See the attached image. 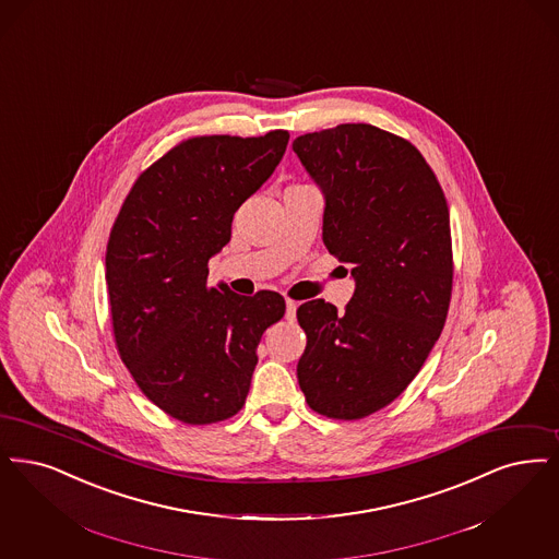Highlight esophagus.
Returning <instances> with one entry per match:
<instances>
[{
  "mask_svg": "<svg viewBox=\"0 0 559 559\" xmlns=\"http://www.w3.org/2000/svg\"><path fill=\"white\" fill-rule=\"evenodd\" d=\"M295 312H297V304H295L293 299H287V312H285V318L293 322V320H295Z\"/></svg>",
  "mask_w": 559,
  "mask_h": 559,
  "instance_id": "34e87169",
  "label": "esophagus"
}]
</instances>
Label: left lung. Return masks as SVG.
<instances>
[{
    "mask_svg": "<svg viewBox=\"0 0 559 559\" xmlns=\"http://www.w3.org/2000/svg\"><path fill=\"white\" fill-rule=\"evenodd\" d=\"M293 152L326 198L322 241L356 278L345 312L324 299L297 308L308 336L297 380L313 412L359 420L402 395L445 326V193L407 139L372 124L301 134Z\"/></svg>",
    "mask_w": 559,
    "mask_h": 559,
    "instance_id": "obj_1",
    "label": "left lung"
}]
</instances>
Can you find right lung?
Listing matches in <instances>:
<instances>
[{
  "label": "right lung",
  "mask_w": 559,
  "mask_h": 559,
  "mask_svg": "<svg viewBox=\"0 0 559 559\" xmlns=\"http://www.w3.org/2000/svg\"><path fill=\"white\" fill-rule=\"evenodd\" d=\"M287 143L283 129L189 136L136 177L114 221L106 283L118 356L143 395L185 425L223 423L246 405L260 338L285 316L276 290L210 287L207 262Z\"/></svg>",
  "instance_id": "1"
}]
</instances>
